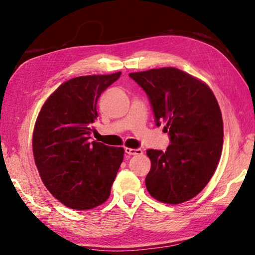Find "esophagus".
Wrapping results in <instances>:
<instances>
[{"mask_svg":"<svg viewBox=\"0 0 255 255\" xmlns=\"http://www.w3.org/2000/svg\"><path fill=\"white\" fill-rule=\"evenodd\" d=\"M125 153L128 155H139L143 153V151L141 149H131V148H125Z\"/></svg>","mask_w":255,"mask_h":255,"instance_id":"obj_1","label":"esophagus"}]
</instances>
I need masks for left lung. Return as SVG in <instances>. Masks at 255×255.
I'll list each match as a JSON object with an SVG mask.
<instances>
[{
	"label": "left lung",
	"mask_w": 255,
	"mask_h": 255,
	"mask_svg": "<svg viewBox=\"0 0 255 255\" xmlns=\"http://www.w3.org/2000/svg\"><path fill=\"white\" fill-rule=\"evenodd\" d=\"M152 106L155 124L164 123L167 151L146 150L151 169L145 186L154 199L181 204L211 180L223 149V119L212 89L202 80L172 67L131 73Z\"/></svg>",
	"instance_id": "8db88e82"
}]
</instances>
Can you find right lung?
<instances>
[{
	"label": "right lung",
	"mask_w": 255,
	"mask_h": 255,
	"mask_svg": "<svg viewBox=\"0 0 255 255\" xmlns=\"http://www.w3.org/2000/svg\"><path fill=\"white\" fill-rule=\"evenodd\" d=\"M120 76L121 71L67 80L48 97L35 121V166L53 197L71 209L105 203L123 161V148L89 141L98 98Z\"/></svg>",
	"instance_id": "right-lung-1"
}]
</instances>
